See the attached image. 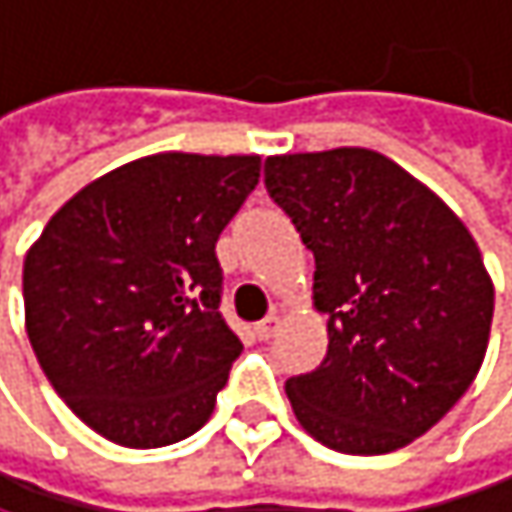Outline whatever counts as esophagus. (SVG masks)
<instances>
[{
    "label": "esophagus",
    "mask_w": 512,
    "mask_h": 512,
    "mask_svg": "<svg viewBox=\"0 0 512 512\" xmlns=\"http://www.w3.org/2000/svg\"><path fill=\"white\" fill-rule=\"evenodd\" d=\"M279 327H282V321H279V315H267L258 327H254V333H258V339H273L276 333H279Z\"/></svg>",
    "instance_id": "esophagus-1"
}]
</instances>
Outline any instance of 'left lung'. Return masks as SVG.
Here are the masks:
<instances>
[{"label":"left lung","instance_id":"obj_1","mask_svg":"<svg viewBox=\"0 0 512 512\" xmlns=\"http://www.w3.org/2000/svg\"><path fill=\"white\" fill-rule=\"evenodd\" d=\"M270 197L315 254L324 363L288 381L300 426L351 456L429 432L477 378L495 288L456 212L381 152L273 155Z\"/></svg>","mask_w":512,"mask_h":512}]
</instances>
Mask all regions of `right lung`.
Returning <instances> with one entry per match:
<instances>
[{
  "label": "right lung",
  "instance_id": "add662e5",
  "mask_svg": "<svg viewBox=\"0 0 512 512\" xmlns=\"http://www.w3.org/2000/svg\"><path fill=\"white\" fill-rule=\"evenodd\" d=\"M258 155L161 152L77 191L23 261L26 333L62 402L149 450L194 435L242 342L224 324L215 242Z\"/></svg>",
  "mask_w": 512,
  "mask_h": 512
}]
</instances>
